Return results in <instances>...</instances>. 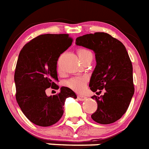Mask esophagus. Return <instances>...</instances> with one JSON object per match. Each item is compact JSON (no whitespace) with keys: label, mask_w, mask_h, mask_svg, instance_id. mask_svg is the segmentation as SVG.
Wrapping results in <instances>:
<instances>
[{"label":"esophagus","mask_w":149,"mask_h":149,"mask_svg":"<svg viewBox=\"0 0 149 149\" xmlns=\"http://www.w3.org/2000/svg\"><path fill=\"white\" fill-rule=\"evenodd\" d=\"M87 97H85V96H84V95H78V99L79 100V101H81V102H83V101H84V100H86Z\"/></svg>","instance_id":"obj_1"}]
</instances>
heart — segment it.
<instances>
[{"label": "heart", "instance_id": "1", "mask_svg": "<svg viewBox=\"0 0 149 149\" xmlns=\"http://www.w3.org/2000/svg\"><path fill=\"white\" fill-rule=\"evenodd\" d=\"M88 51L84 49H79L78 51V55L80 59L83 58L84 54H86ZM87 82V78L84 77H74V78H71L66 81L65 84L66 86L70 88L71 89L74 91H77V92H81L85 88V84Z\"/></svg>", "mask_w": 149, "mask_h": 149}]
</instances>
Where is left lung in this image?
<instances>
[{
	"label": "left lung",
	"mask_w": 149,
	"mask_h": 149,
	"mask_svg": "<svg viewBox=\"0 0 149 149\" xmlns=\"http://www.w3.org/2000/svg\"><path fill=\"white\" fill-rule=\"evenodd\" d=\"M78 46L92 50L96 66L91 74L89 87L97 102V108L91 118L99 124L114 123L126 112L134 95L133 69L127 50L122 42L104 32L85 34L76 38Z\"/></svg>",
	"instance_id": "obj_1"
}]
</instances>
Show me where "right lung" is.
<instances>
[{"label":"right lung","mask_w":149,"mask_h":149,"mask_svg":"<svg viewBox=\"0 0 149 149\" xmlns=\"http://www.w3.org/2000/svg\"><path fill=\"white\" fill-rule=\"evenodd\" d=\"M71 43L68 34H41L26 44L19 54L14 73L16 100L24 115L37 125L58 122L66 98H77L67 87H61L58 95L47 96L45 92L49 88H59L57 61Z\"/></svg>","instance_id":"1"}]
</instances>
